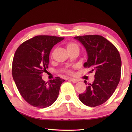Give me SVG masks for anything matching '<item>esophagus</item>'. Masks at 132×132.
I'll list each match as a JSON object with an SVG mask.
<instances>
[{
  "mask_svg": "<svg viewBox=\"0 0 132 132\" xmlns=\"http://www.w3.org/2000/svg\"><path fill=\"white\" fill-rule=\"evenodd\" d=\"M70 80L71 82H74V83H76V82H77L79 81V80H78L77 79H70Z\"/></svg>",
  "mask_w": 132,
  "mask_h": 132,
  "instance_id": "1",
  "label": "esophagus"
}]
</instances>
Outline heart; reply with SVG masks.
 <instances>
[{
	"label": "heart",
	"mask_w": 132,
	"mask_h": 132,
	"mask_svg": "<svg viewBox=\"0 0 132 132\" xmlns=\"http://www.w3.org/2000/svg\"><path fill=\"white\" fill-rule=\"evenodd\" d=\"M78 48V46L77 44L75 43H73V42H70V43H69L67 45V50H71V49H74Z\"/></svg>",
	"instance_id": "b5f03b06"
}]
</instances>
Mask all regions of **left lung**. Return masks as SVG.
<instances>
[{"mask_svg": "<svg viewBox=\"0 0 132 132\" xmlns=\"http://www.w3.org/2000/svg\"><path fill=\"white\" fill-rule=\"evenodd\" d=\"M86 49L88 59L84 66L95 73V79L88 84L86 92L80 94V101L89 106H97L106 102L114 93L121 75L122 62L115 46L98 35L74 37ZM85 84L87 81L85 80Z\"/></svg>", "mask_w": 132, "mask_h": 132, "instance_id": "1", "label": "left lung"}]
</instances>
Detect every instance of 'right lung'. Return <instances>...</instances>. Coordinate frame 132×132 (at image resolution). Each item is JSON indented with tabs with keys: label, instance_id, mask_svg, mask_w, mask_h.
I'll use <instances>...</instances> for the list:
<instances>
[{
	"label": "right lung",
	"instance_id": "add662e5",
	"mask_svg": "<svg viewBox=\"0 0 132 132\" xmlns=\"http://www.w3.org/2000/svg\"><path fill=\"white\" fill-rule=\"evenodd\" d=\"M64 38L38 35L23 42L15 52L13 78L21 95L31 105L46 108L54 103L64 80L59 77L47 84L42 79L50 62L53 46Z\"/></svg>",
	"mask_w": 132,
	"mask_h": 132
}]
</instances>
